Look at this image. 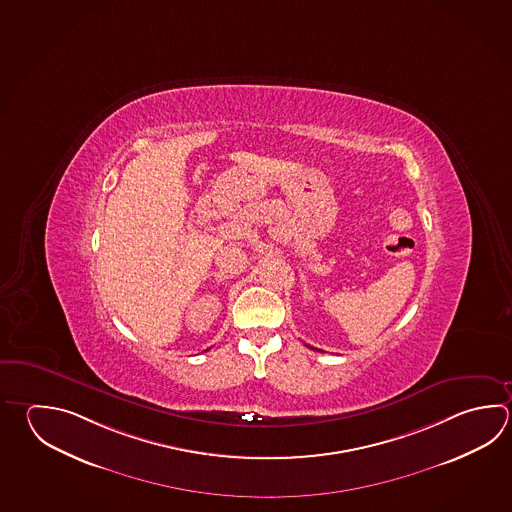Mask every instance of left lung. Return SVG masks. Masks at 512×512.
Returning <instances> with one entry per match:
<instances>
[{"instance_id":"obj_1","label":"left lung","mask_w":512,"mask_h":512,"mask_svg":"<svg viewBox=\"0 0 512 512\" xmlns=\"http://www.w3.org/2000/svg\"><path fill=\"white\" fill-rule=\"evenodd\" d=\"M308 348H311V346H308ZM311 349H313V348H311ZM317 351H319V349H317Z\"/></svg>"}]
</instances>
